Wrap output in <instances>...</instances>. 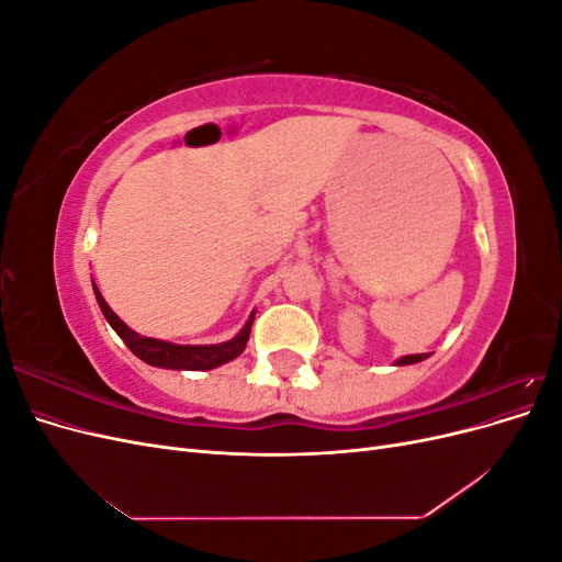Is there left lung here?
Instances as JSON below:
<instances>
[{
  "label": "left lung",
  "mask_w": 562,
  "mask_h": 562,
  "mask_svg": "<svg viewBox=\"0 0 562 562\" xmlns=\"http://www.w3.org/2000/svg\"><path fill=\"white\" fill-rule=\"evenodd\" d=\"M429 353H411V356H403V359H398L396 361V366H411V363H419V361H424L427 359Z\"/></svg>",
  "instance_id": "obj_1"
}]
</instances>
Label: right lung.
Returning a JSON list of instances; mask_svg holds the SVG:
<instances>
[{
    "label": "right lung",
    "instance_id": "obj_1",
    "mask_svg": "<svg viewBox=\"0 0 562 562\" xmlns=\"http://www.w3.org/2000/svg\"><path fill=\"white\" fill-rule=\"evenodd\" d=\"M93 293L95 300L100 304V312L108 318L110 326L114 328V333L124 339L126 347L143 359L149 366L157 368H171V370H213L223 363H229L232 359H236L248 342L250 335V326L255 312L250 314V318L246 321V326L241 328V333L232 337L229 342H220V345H173V342H164V339H155V337H145L138 335L135 330H131L126 323L119 318L110 304L105 302V297L100 295V291L93 283Z\"/></svg>",
    "mask_w": 562,
    "mask_h": 562
}]
</instances>
